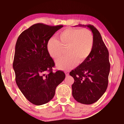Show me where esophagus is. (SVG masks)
Wrapping results in <instances>:
<instances>
[{"label":"esophagus","mask_w":124,"mask_h":124,"mask_svg":"<svg viewBox=\"0 0 124 124\" xmlns=\"http://www.w3.org/2000/svg\"><path fill=\"white\" fill-rule=\"evenodd\" d=\"M64 73H65V74H66V76H68L69 74H70V72H69L68 70H66V71H65Z\"/></svg>","instance_id":"1"}]
</instances>
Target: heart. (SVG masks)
I'll return each instance as SVG.
<instances>
[{"label":"heart","instance_id":"heart-1","mask_svg":"<svg viewBox=\"0 0 124 124\" xmlns=\"http://www.w3.org/2000/svg\"><path fill=\"white\" fill-rule=\"evenodd\" d=\"M58 40L54 38L47 44V51L54 59L61 57L66 49L67 55L56 61V65L61 70H68L81 64L87 59L93 49V35L89 29L68 28L58 34Z\"/></svg>","mask_w":124,"mask_h":124}]
</instances>
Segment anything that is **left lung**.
<instances>
[{
  "label": "left lung",
  "instance_id": "left-lung-1",
  "mask_svg": "<svg viewBox=\"0 0 124 124\" xmlns=\"http://www.w3.org/2000/svg\"><path fill=\"white\" fill-rule=\"evenodd\" d=\"M77 26L89 28L93 34L94 44L87 59L70 73L74 79L72 95L77 102L91 104L102 97L107 88L110 72L109 52L95 27L90 24Z\"/></svg>",
  "mask_w": 124,
  "mask_h": 124
}]
</instances>
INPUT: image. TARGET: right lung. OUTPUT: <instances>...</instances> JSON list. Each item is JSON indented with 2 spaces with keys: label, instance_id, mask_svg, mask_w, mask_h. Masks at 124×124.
<instances>
[{
  "label": "right lung",
  "instance_id": "obj_1",
  "mask_svg": "<svg viewBox=\"0 0 124 124\" xmlns=\"http://www.w3.org/2000/svg\"><path fill=\"white\" fill-rule=\"evenodd\" d=\"M62 27L33 24L16 41L13 62L16 83L24 97L37 106L51 100L66 77L62 71L52 72L54 63L47 49L49 39Z\"/></svg>",
  "mask_w": 124,
  "mask_h": 124
}]
</instances>
